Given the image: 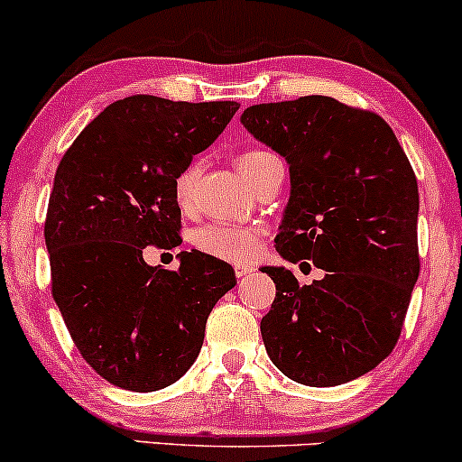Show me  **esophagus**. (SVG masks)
<instances>
[{
	"instance_id": "34e87169",
	"label": "esophagus",
	"mask_w": 462,
	"mask_h": 462,
	"mask_svg": "<svg viewBox=\"0 0 462 462\" xmlns=\"http://www.w3.org/2000/svg\"><path fill=\"white\" fill-rule=\"evenodd\" d=\"M251 273H253V268L251 266H245V263H237V266H236V277L237 279L246 277V274H251Z\"/></svg>"
}]
</instances>
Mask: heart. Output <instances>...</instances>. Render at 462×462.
<instances>
[{
	"label": "heart",
	"instance_id": "1",
	"mask_svg": "<svg viewBox=\"0 0 462 462\" xmlns=\"http://www.w3.org/2000/svg\"><path fill=\"white\" fill-rule=\"evenodd\" d=\"M277 159L274 154L266 152V150H246L237 157V170L245 179L251 183L255 179L259 170L263 168L268 162ZM194 180H196V168L189 165L183 172L176 176L174 180V200L179 205V209L188 211L191 205V191H194ZM263 233L257 226H246V225H205L191 236V242L205 255L225 259V262L233 263H246L257 255L259 246H262Z\"/></svg>",
	"mask_w": 462,
	"mask_h": 462
}]
</instances>
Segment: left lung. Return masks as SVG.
I'll use <instances>...</instances> for the list:
<instances>
[{
    "instance_id": "8db88e82",
    "label": "left lung",
    "mask_w": 462,
    "mask_h": 462,
    "mask_svg": "<svg viewBox=\"0 0 462 462\" xmlns=\"http://www.w3.org/2000/svg\"><path fill=\"white\" fill-rule=\"evenodd\" d=\"M242 124L290 163L279 255L325 271L300 286L263 268L277 288L262 319L268 356L305 386L356 380L395 349L419 277L412 165L377 113L328 96L248 106Z\"/></svg>"
}]
</instances>
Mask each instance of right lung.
Segmentation results:
<instances>
[{"instance_id":"obj_1","label":"right lung","mask_w":462,"mask_h":462,"mask_svg":"<svg viewBox=\"0 0 462 462\" xmlns=\"http://www.w3.org/2000/svg\"><path fill=\"white\" fill-rule=\"evenodd\" d=\"M237 102L131 96L106 106L67 148L45 217L51 297L71 340L113 386L174 384L199 357L217 299L236 286L226 262L179 253V271L143 248L180 245L174 180L225 131Z\"/></svg>"}]
</instances>
